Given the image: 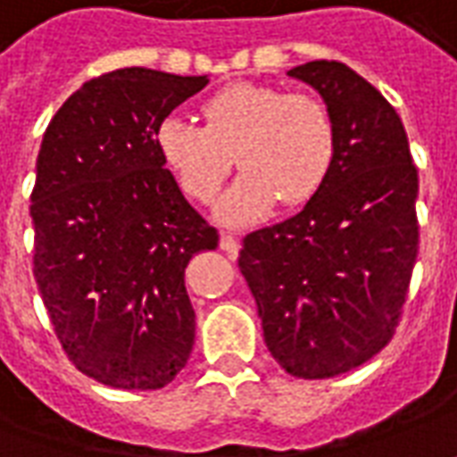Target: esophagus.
Segmentation results:
<instances>
[{
  "mask_svg": "<svg viewBox=\"0 0 457 457\" xmlns=\"http://www.w3.org/2000/svg\"><path fill=\"white\" fill-rule=\"evenodd\" d=\"M220 250L222 252H228L229 257H237V252H239V239L237 237H232V235H220Z\"/></svg>",
  "mask_w": 457,
  "mask_h": 457,
  "instance_id": "1",
  "label": "esophagus"
}]
</instances>
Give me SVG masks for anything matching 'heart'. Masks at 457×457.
I'll return each mask as SVG.
<instances>
[{
  "label": "heart",
  "mask_w": 457,
  "mask_h": 457,
  "mask_svg": "<svg viewBox=\"0 0 457 457\" xmlns=\"http://www.w3.org/2000/svg\"><path fill=\"white\" fill-rule=\"evenodd\" d=\"M203 116L205 126L178 113L165 116L155 145L197 203L215 200L235 155L245 173L220 197V222L232 228L257 222L277 200L304 205L327 183L337 158V130L317 96L235 84L210 96Z\"/></svg>",
  "instance_id": "b5f03b06"
}]
</instances>
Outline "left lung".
Here are the masks:
<instances>
[{
	"label": "left lung",
	"mask_w": 457,
	"mask_h": 457,
	"mask_svg": "<svg viewBox=\"0 0 457 457\" xmlns=\"http://www.w3.org/2000/svg\"><path fill=\"white\" fill-rule=\"evenodd\" d=\"M327 104L337 158L306 205L239 250L264 344L299 378L346 373L391 341L418 254V170L394 106L339 62L289 71Z\"/></svg>",
	"instance_id": "left-lung-1"
}]
</instances>
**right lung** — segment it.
Returning <instances> with one entry per match:
<instances>
[{
	"label": "right lung",
	"instance_id": "right-lung-1",
	"mask_svg": "<svg viewBox=\"0 0 457 457\" xmlns=\"http://www.w3.org/2000/svg\"><path fill=\"white\" fill-rule=\"evenodd\" d=\"M207 76L118 69L66 98L41 140L31 193L34 277L73 366L155 391L190 359L193 254L218 247L165 170L155 130Z\"/></svg>",
	"mask_w": 457,
	"mask_h": 457
}]
</instances>
